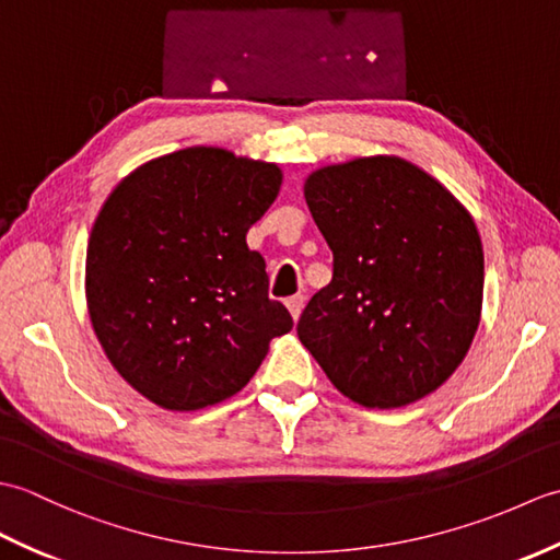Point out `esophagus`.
<instances>
[{
  "instance_id": "1",
  "label": "esophagus",
  "mask_w": 560,
  "mask_h": 560,
  "mask_svg": "<svg viewBox=\"0 0 560 560\" xmlns=\"http://www.w3.org/2000/svg\"><path fill=\"white\" fill-rule=\"evenodd\" d=\"M303 305H305V299H303V295H293V299H289V301H287V307H289V313H291V317H293V319H299V317H301V313H303Z\"/></svg>"
}]
</instances>
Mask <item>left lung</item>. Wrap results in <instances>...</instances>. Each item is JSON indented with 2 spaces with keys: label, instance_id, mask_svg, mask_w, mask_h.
Segmentation results:
<instances>
[{
  "label": "left lung",
  "instance_id": "8db88e82",
  "mask_svg": "<svg viewBox=\"0 0 560 560\" xmlns=\"http://www.w3.org/2000/svg\"><path fill=\"white\" fill-rule=\"evenodd\" d=\"M335 273L299 319L329 383L365 409H399L457 371L481 323L483 245L450 189L399 156L305 177Z\"/></svg>",
  "mask_w": 560,
  "mask_h": 560
}]
</instances>
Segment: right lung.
Wrapping results in <instances>:
<instances>
[{
    "label": "right lung",
    "mask_w": 560,
    "mask_h": 560,
    "mask_svg": "<svg viewBox=\"0 0 560 560\" xmlns=\"http://www.w3.org/2000/svg\"><path fill=\"white\" fill-rule=\"evenodd\" d=\"M283 183L277 163L189 147L141 163L115 185L86 249V307L127 385L168 411L237 395L291 331L269 301L249 225Z\"/></svg>",
    "instance_id": "right-lung-1"
}]
</instances>
